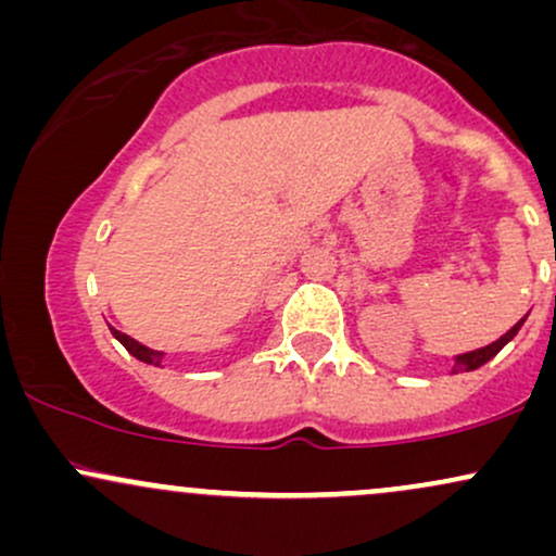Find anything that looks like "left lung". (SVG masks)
I'll return each mask as SVG.
<instances>
[{
  "label": "left lung",
  "mask_w": 556,
  "mask_h": 556,
  "mask_svg": "<svg viewBox=\"0 0 556 556\" xmlns=\"http://www.w3.org/2000/svg\"><path fill=\"white\" fill-rule=\"evenodd\" d=\"M522 321H526V318H520V321L515 324V327L509 329L507 334H502L500 340H496V342H491V344H486V348H478V350H470V353H463V355H457V358H455V366H452V374L476 371V368H481L483 363H489L491 358H494L496 353H500V350L504 348V344H507V342H513V337L518 334V331H520Z\"/></svg>",
  "instance_id": "8db88e82"
}]
</instances>
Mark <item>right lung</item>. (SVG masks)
<instances>
[{
    "mask_svg": "<svg viewBox=\"0 0 556 556\" xmlns=\"http://www.w3.org/2000/svg\"><path fill=\"white\" fill-rule=\"evenodd\" d=\"M110 329H112V327H110ZM112 334H114V340L123 342V348L127 350V353L132 355V358H138V361L149 363V366H162L164 353H159V350L146 348V344L136 342V340H132V337H127V334H123V331H117V329H112Z\"/></svg>",
    "mask_w": 556,
    "mask_h": 556,
    "instance_id": "obj_1",
    "label": "right lung"
}]
</instances>
